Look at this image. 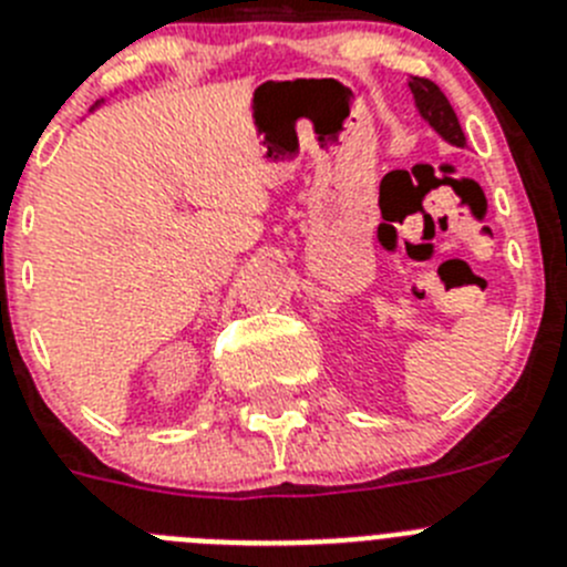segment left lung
Here are the masks:
<instances>
[{
	"label": "left lung",
	"mask_w": 567,
	"mask_h": 567,
	"mask_svg": "<svg viewBox=\"0 0 567 567\" xmlns=\"http://www.w3.org/2000/svg\"><path fill=\"white\" fill-rule=\"evenodd\" d=\"M408 86L410 92H413L415 109L422 114V121L430 123V128H433L441 140H446V143L455 145V148H464L466 137L464 132H461L458 117H455L453 106H450L444 92H441L433 81H427V78H410Z\"/></svg>",
	"instance_id": "8db88e82"
}]
</instances>
